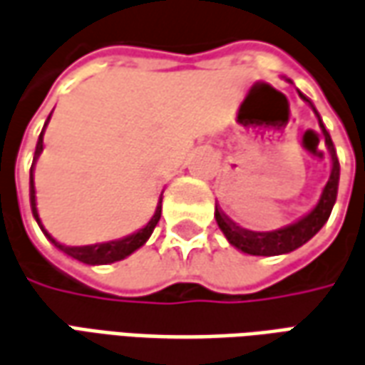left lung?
Segmentation results:
<instances>
[{
    "mask_svg": "<svg viewBox=\"0 0 365 365\" xmlns=\"http://www.w3.org/2000/svg\"><path fill=\"white\" fill-rule=\"evenodd\" d=\"M300 93V91H298ZM304 101L310 103V107L316 113L318 117V123H320L322 135L326 139V147L330 150L331 157V173L326 187L322 190V197L318 200V205L308 212L304 215L302 218H298L292 225L284 226V228H278V230H270V232H256V230H246L242 226H238L236 222H232L228 216L218 210V207L215 208V218L218 228L222 230V235L226 236V240L230 245L242 250L246 255L252 256H278V255H288L296 248H300L302 245H306L310 238H312L322 226L328 222L330 218L331 208H334V202H336V197H338V182H340V163H338V157H336V149H334V143H331L330 133L326 130L324 123H322L318 110L312 105L310 99H306L302 93H300Z\"/></svg>",
    "mask_w": 365,
    "mask_h": 365,
    "instance_id": "left-lung-1",
    "label": "left lung"
}]
</instances>
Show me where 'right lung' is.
Segmentation results:
<instances>
[{
	"mask_svg": "<svg viewBox=\"0 0 365 365\" xmlns=\"http://www.w3.org/2000/svg\"><path fill=\"white\" fill-rule=\"evenodd\" d=\"M49 117H51V115H49ZM47 123H49V119H47ZM47 123L43 125V130L45 127H47ZM43 130H41L39 140H37L34 165H31V170H29V200H31V212H34L37 225L41 226L43 235L47 236V240H49L55 248H59L61 252H65L67 256H71V258H75V260H79V262L83 264H91V266L117 262V260H123V258H127L129 255H133L135 250H139L140 246L149 240V236L153 235L155 226H157V222L160 220L163 197H160V200H158L157 210H155V215L150 216L149 222L143 226V228H139L137 232H133V235L129 236H123V238H119V240H109V242H99V245H87V246H65L61 245V242H57V240H55V238L45 230L43 225H41V218H39V212H37V202H35V185H34L35 160H37V157L41 155V150H43Z\"/></svg>",
	"mask_w": 365,
	"mask_h": 365,
	"instance_id": "right-lung-1",
	"label": "right lung"
}]
</instances>
